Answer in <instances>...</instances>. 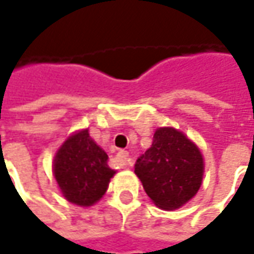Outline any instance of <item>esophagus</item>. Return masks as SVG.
Masks as SVG:
<instances>
[{"instance_id":"obj_1","label":"esophagus","mask_w":254,"mask_h":254,"mask_svg":"<svg viewBox=\"0 0 254 254\" xmlns=\"http://www.w3.org/2000/svg\"><path fill=\"white\" fill-rule=\"evenodd\" d=\"M128 152L127 151H119L117 152V158H119V161L122 164L123 168H126V167H128L130 165V160H128Z\"/></svg>"}]
</instances>
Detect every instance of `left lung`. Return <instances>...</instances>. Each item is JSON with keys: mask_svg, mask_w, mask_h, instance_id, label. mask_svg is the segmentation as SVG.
<instances>
[{"mask_svg": "<svg viewBox=\"0 0 254 254\" xmlns=\"http://www.w3.org/2000/svg\"><path fill=\"white\" fill-rule=\"evenodd\" d=\"M203 167L196 144L182 131L161 127L154 132L151 147L137 160L134 172L158 208L174 210L196 195Z\"/></svg>", "mask_w": 254, "mask_h": 254, "instance_id": "obj_1", "label": "left lung"}]
</instances>
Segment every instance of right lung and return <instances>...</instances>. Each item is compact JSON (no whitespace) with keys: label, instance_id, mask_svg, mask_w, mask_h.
<instances>
[{"label":"right lung","instance_id":"add662e5","mask_svg":"<svg viewBox=\"0 0 254 254\" xmlns=\"http://www.w3.org/2000/svg\"><path fill=\"white\" fill-rule=\"evenodd\" d=\"M107 160L106 151L93 141L87 128L72 134L54 160L55 180L64 198L79 206H92L100 200L116 174Z\"/></svg>","mask_w":254,"mask_h":254}]
</instances>
